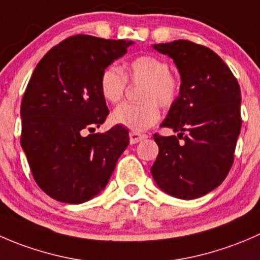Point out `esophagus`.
I'll list each match as a JSON object with an SVG mask.
<instances>
[{
    "label": "esophagus",
    "instance_id": "obj_1",
    "mask_svg": "<svg viewBox=\"0 0 260 260\" xmlns=\"http://www.w3.org/2000/svg\"><path fill=\"white\" fill-rule=\"evenodd\" d=\"M147 137L146 135L138 132H129V142L131 143H138Z\"/></svg>",
    "mask_w": 260,
    "mask_h": 260
}]
</instances>
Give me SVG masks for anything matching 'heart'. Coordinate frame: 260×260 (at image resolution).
<instances>
[{"label":"heart","mask_w":260,"mask_h":260,"mask_svg":"<svg viewBox=\"0 0 260 260\" xmlns=\"http://www.w3.org/2000/svg\"><path fill=\"white\" fill-rule=\"evenodd\" d=\"M128 80L143 83L141 89L142 103H123L112 113V122L142 132L159 119V106L171 108L179 101L182 81L170 70V64L156 55H141L131 60L125 74L118 65L111 64L102 72L99 90L108 103H118L124 95Z\"/></svg>","instance_id":"obj_1"}]
</instances>
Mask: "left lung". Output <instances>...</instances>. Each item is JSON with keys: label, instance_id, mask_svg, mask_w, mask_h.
Returning <instances> with one entry per match:
<instances>
[{"label": "left lung", "instance_id": "1", "mask_svg": "<svg viewBox=\"0 0 260 260\" xmlns=\"http://www.w3.org/2000/svg\"><path fill=\"white\" fill-rule=\"evenodd\" d=\"M153 48L174 59L182 86L179 101L161 124L179 135H153L158 156L152 176L175 198L198 199L216 188L234 162L242 127L239 83L221 57L206 46L176 40Z\"/></svg>", "mask_w": 260, "mask_h": 260}]
</instances>
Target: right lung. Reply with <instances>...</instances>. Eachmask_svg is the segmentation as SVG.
I'll list each match as a JSON object with an SVG mask.
<instances>
[{
    "label": "right lung",
    "instance_id": "obj_1",
    "mask_svg": "<svg viewBox=\"0 0 260 260\" xmlns=\"http://www.w3.org/2000/svg\"><path fill=\"white\" fill-rule=\"evenodd\" d=\"M133 44L74 35L36 65L21 102V146L34 180L50 198L85 203L111 179L129 137L119 124L93 133L109 114L99 78Z\"/></svg>",
    "mask_w": 260,
    "mask_h": 260
}]
</instances>
